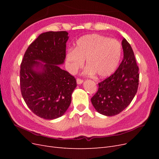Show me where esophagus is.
<instances>
[{
	"label": "esophagus",
	"instance_id": "34e87169",
	"mask_svg": "<svg viewBox=\"0 0 159 159\" xmlns=\"http://www.w3.org/2000/svg\"><path fill=\"white\" fill-rule=\"evenodd\" d=\"M76 81H77V84H81L84 82V80L80 79V78H77Z\"/></svg>",
	"mask_w": 159,
	"mask_h": 159
}]
</instances>
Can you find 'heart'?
<instances>
[{"instance_id":"obj_1","label":"heart","mask_w":159,"mask_h":159,"mask_svg":"<svg viewBox=\"0 0 159 159\" xmlns=\"http://www.w3.org/2000/svg\"><path fill=\"white\" fill-rule=\"evenodd\" d=\"M121 53V44L116 39L97 34L85 35L77 40L75 49L71 48L67 52V68L70 73L74 74L86 59L85 73L105 78L116 70Z\"/></svg>"}]
</instances>
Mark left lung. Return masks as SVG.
<instances>
[{
  "mask_svg": "<svg viewBox=\"0 0 159 159\" xmlns=\"http://www.w3.org/2000/svg\"><path fill=\"white\" fill-rule=\"evenodd\" d=\"M123 59L117 70L98 84L96 93L91 99L95 109L106 116L117 115L131 103L139 86V67L129 43L122 41Z\"/></svg>",
  "mask_w": 159,
  "mask_h": 159,
  "instance_id": "obj_1",
  "label": "left lung"
}]
</instances>
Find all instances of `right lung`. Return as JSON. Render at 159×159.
<instances>
[{
    "label": "right lung",
    "instance_id": "1",
    "mask_svg": "<svg viewBox=\"0 0 159 159\" xmlns=\"http://www.w3.org/2000/svg\"><path fill=\"white\" fill-rule=\"evenodd\" d=\"M68 35L66 31L41 34L28 46L20 64L22 98L34 113L45 119L64 114L77 86L74 76L57 66L64 62ZM34 66H41L42 71L34 70Z\"/></svg>",
    "mask_w": 159,
    "mask_h": 159
}]
</instances>
